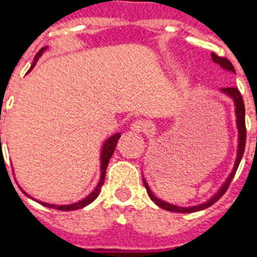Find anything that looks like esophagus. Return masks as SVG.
Returning a JSON list of instances; mask_svg holds the SVG:
<instances>
[{"mask_svg":"<svg viewBox=\"0 0 257 257\" xmlns=\"http://www.w3.org/2000/svg\"><path fill=\"white\" fill-rule=\"evenodd\" d=\"M148 128H150V123L147 121H144V119H136L131 125V129L136 134H144V132H147Z\"/></svg>","mask_w":257,"mask_h":257,"instance_id":"obj_1","label":"esophagus"}]
</instances>
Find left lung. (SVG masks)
<instances>
[{
  "mask_svg": "<svg viewBox=\"0 0 257 257\" xmlns=\"http://www.w3.org/2000/svg\"><path fill=\"white\" fill-rule=\"evenodd\" d=\"M212 60L216 64H219L222 68H225L227 70H231V72H235L234 70V66L233 64L230 62L226 57H220L215 53H212ZM223 92H226L227 95H230L233 99H234V103H235V114H237V126H238V132H240V143H238V154H237V161H235V165H234V169H233V172L230 174V177L226 180V182L223 184V187L220 188L219 192L216 193L215 196L210 199V200L204 203V204H200V206H196V207H188V208H184V207H177V206H173V204H169L166 201L161 200V199H158L153 195V192L150 191V188L148 185L146 184L144 181V187L147 189V193L148 196L151 197V200L159 206L163 210H167V211H174V212H195V211H200V210H204L207 207L212 206L214 203L219 200L220 197L225 195V192L227 191V188L230 187V184H231V180H233V177H234L235 172H237V169H238V165L241 162V158L244 155V151H245V143H246V128H245V106H244V100H242V95H241L240 90L238 88H235V87H226L223 88Z\"/></svg>",
  "mask_w": 257,
  "mask_h": 257,
  "instance_id": "obj_1",
  "label": "left lung"
}]
</instances>
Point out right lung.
<instances>
[{"label":"right lung","mask_w":257,"mask_h":257,"mask_svg":"<svg viewBox=\"0 0 257 257\" xmlns=\"http://www.w3.org/2000/svg\"><path fill=\"white\" fill-rule=\"evenodd\" d=\"M43 50H45V49H41V50L38 51L37 57H35V62L39 60V57H41V54L43 53ZM35 62L32 64L31 69L34 68V66H35ZM119 136H121L119 134L113 135V136L107 139V142L104 143L103 150H102V155H100V161H102V163H100V170H102V174H100V180H99V182H98V185H96V188H95L94 191H92V193H91V195H88V196L85 197V199H83V200L77 201V203H75V204H69V206H53V204H47V203H42V201H39V203H41V204H43V206L50 207V208H56V210H60V211L79 210V208H83V207L88 206L90 203H92V201L96 199V196L99 195L100 188H102V185H103L104 174H106V167H107V163H109L110 158H111V155H113V153H114V150H115V146H117V142H118ZM0 146H1V138H0Z\"/></svg>","instance_id":"obj_1"}]
</instances>
